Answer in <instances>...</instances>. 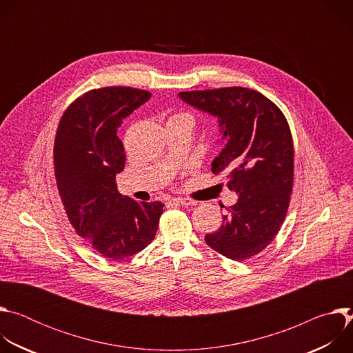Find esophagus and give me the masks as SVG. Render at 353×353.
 Listing matches in <instances>:
<instances>
[{"mask_svg":"<svg viewBox=\"0 0 353 353\" xmlns=\"http://www.w3.org/2000/svg\"><path fill=\"white\" fill-rule=\"evenodd\" d=\"M170 203L177 204V205H183V207H192L196 204V201L190 199V198H173Z\"/></svg>","mask_w":353,"mask_h":353,"instance_id":"34e87169","label":"esophagus"}]
</instances>
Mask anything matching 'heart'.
Returning <instances> with one entry per match:
<instances>
[{
	"mask_svg": "<svg viewBox=\"0 0 353 353\" xmlns=\"http://www.w3.org/2000/svg\"><path fill=\"white\" fill-rule=\"evenodd\" d=\"M169 120H183V121H188L190 124H192V117L187 113H179V114H174L172 116Z\"/></svg>",
	"mask_w": 353,
	"mask_h": 353,
	"instance_id": "heart-1",
	"label": "heart"
}]
</instances>
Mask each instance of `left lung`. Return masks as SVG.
Wrapping results in <instances>:
<instances>
[{
  "label": "left lung",
  "mask_w": 353,
  "mask_h": 353,
  "mask_svg": "<svg viewBox=\"0 0 353 353\" xmlns=\"http://www.w3.org/2000/svg\"><path fill=\"white\" fill-rule=\"evenodd\" d=\"M188 106L218 119L225 148L212 162L239 198L222 226L205 236L226 259L243 261L276 236L293 185V142L282 112L260 92L233 86L180 92Z\"/></svg>",
  "instance_id": "8db88e82"
}]
</instances>
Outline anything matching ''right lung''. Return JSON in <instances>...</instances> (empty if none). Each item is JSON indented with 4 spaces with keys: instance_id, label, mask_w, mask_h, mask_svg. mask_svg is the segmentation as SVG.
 Segmentation results:
<instances>
[{
    "instance_id": "1",
    "label": "right lung",
    "mask_w": 353,
    "mask_h": 353,
    "mask_svg": "<svg viewBox=\"0 0 353 353\" xmlns=\"http://www.w3.org/2000/svg\"><path fill=\"white\" fill-rule=\"evenodd\" d=\"M150 96L125 86L86 92L57 128L54 173L64 210L78 236L106 259L123 260L143 250L163 214L162 203H137L116 183L125 163L119 127Z\"/></svg>"
}]
</instances>
